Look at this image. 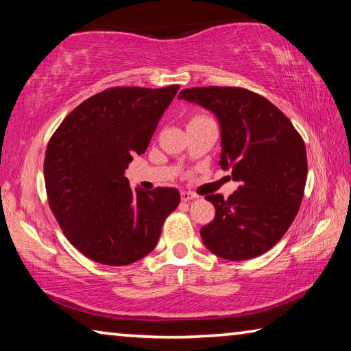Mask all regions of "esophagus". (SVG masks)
Masks as SVG:
<instances>
[{"label":"esophagus","instance_id":"esophagus-1","mask_svg":"<svg viewBox=\"0 0 351 351\" xmlns=\"http://www.w3.org/2000/svg\"><path fill=\"white\" fill-rule=\"evenodd\" d=\"M198 195H195L192 192H187V190H182L181 192V199L182 201H190V199H197Z\"/></svg>","mask_w":351,"mask_h":351}]
</instances>
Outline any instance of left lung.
I'll list each match as a JSON object with an SVG mask.
<instances>
[{
  "label": "left lung",
  "instance_id": "obj_1",
  "mask_svg": "<svg viewBox=\"0 0 351 351\" xmlns=\"http://www.w3.org/2000/svg\"><path fill=\"white\" fill-rule=\"evenodd\" d=\"M178 97L217 116L219 165L240 182L228 199L207 195L215 218L201 228V239L226 260L258 257L282 239L299 212L308 171L304 139L276 105L245 88H186Z\"/></svg>",
  "mask_w": 351,
  "mask_h": 351
}]
</instances>
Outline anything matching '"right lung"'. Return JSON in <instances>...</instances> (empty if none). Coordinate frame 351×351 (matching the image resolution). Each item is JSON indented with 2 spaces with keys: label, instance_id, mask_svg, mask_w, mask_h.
I'll list each match as a JSON object with an SVG mask.
<instances>
[{
  "label": "right lung",
  "instance_id": "right-lung-1",
  "mask_svg": "<svg viewBox=\"0 0 351 351\" xmlns=\"http://www.w3.org/2000/svg\"><path fill=\"white\" fill-rule=\"evenodd\" d=\"M180 85L110 88L63 119L46 148L49 207L71 245L97 263L125 266L150 254L180 192L132 189L125 176L145 153Z\"/></svg>",
  "mask_w": 351,
  "mask_h": 351
}]
</instances>
